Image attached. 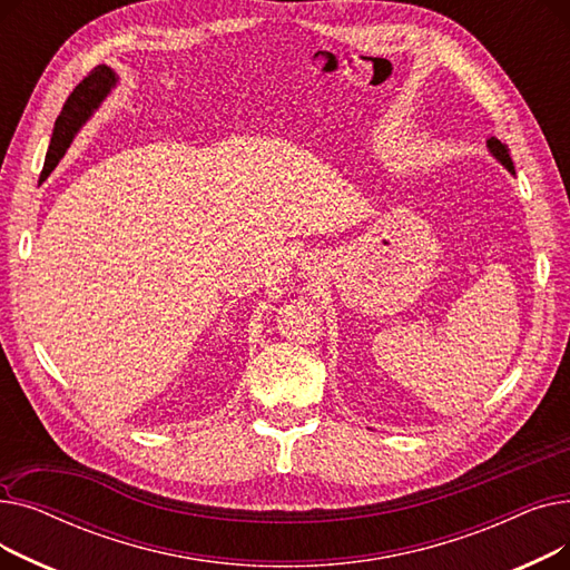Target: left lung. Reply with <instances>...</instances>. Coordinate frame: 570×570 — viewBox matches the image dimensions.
Here are the masks:
<instances>
[{"label": "left lung", "instance_id": "obj_1", "mask_svg": "<svg viewBox=\"0 0 570 570\" xmlns=\"http://www.w3.org/2000/svg\"><path fill=\"white\" fill-rule=\"evenodd\" d=\"M488 147H490V153H492V157L501 164V166H505L508 170L511 173H515V166H513V159H511V155H508V147L499 140V138H490L488 140Z\"/></svg>", "mask_w": 570, "mask_h": 570}]
</instances>
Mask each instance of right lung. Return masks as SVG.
<instances>
[{
    "instance_id": "add662e5",
    "label": "right lung",
    "mask_w": 570,
    "mask_h": 570,
    "mask_svg": "<svg viewBox=\"0 0 570 570\" xmlns=\"http://www.w3.org/2000/svg\"><path fill=\"white\" fill-rule=\"evenodd\" d=\"M115 82H117V76L110 67H97L92 73L78 82V87L73 89L62 108V115H59L55 122L41 179H46L55 170L59 159L65 157L73 136L80 131V127L87 122V119L92 117V112L101 106V101L110 95Z\"/></svg>"
}]
</instances>
